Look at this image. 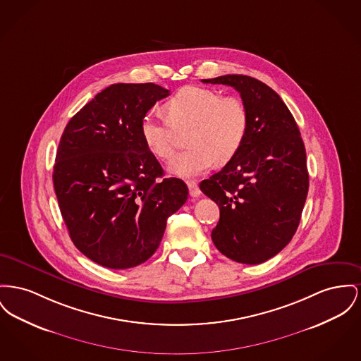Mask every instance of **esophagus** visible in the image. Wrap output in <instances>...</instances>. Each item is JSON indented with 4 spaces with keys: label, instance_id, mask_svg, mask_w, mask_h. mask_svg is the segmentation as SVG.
<instances>
[{
    "label": "esophagus",
    "instance_id": "1",
    "mask_svg": "<svg viewBox=\"0 0 361 361\" xmlns=\"http://www.w3.org/2000/svg\"><path fill=\"white\" fill-rule=\"evenodd\" d=\"M187 185H188V190H190V195H191L192 199H197L202 195V192L199 190L196 181H192V180L191 181H187Z\"/></svg>",
    "mask_w": 361,
    "mask_h": 361
}]
</instances>
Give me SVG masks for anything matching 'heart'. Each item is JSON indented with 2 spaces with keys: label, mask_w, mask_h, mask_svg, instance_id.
Segmentation results:
<instances>
[{
  "label": "heart",
  "mask_w": 361,
  "mask_h": 361,
  "mask_svg": "<svg viewBox=\"0 0 361 361\" xmlns=\"http://www.w3.org/2000/svg\"><path fill=\"white\" fill-rule=\"evenodd\" d=\"M168 117L149 110L140 123V133L147 149L161 159L176 151V130L191 128V149L170 162V173L195 177L214 164L224 165L243 147L250 126L245 104L237 97H222L218 91L188 85L178 90L165 104Z\"/></svg>",
  "instance_id": "1"
}]
</instances>
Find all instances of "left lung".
Wrapping results in <instances>:
<instances>
[{"mask_svg":"<svg viewBox=\"0 0 361 361\" xmlns=\"http://www.w3.org/2000/svg\"><path fill=\"white\" fill-rule=\"evenodd\" d=\"M202 82L233 87L250 114L243 147L200 183L219 207L212 243L234 262L259 264L296 233L310 185L305 147L292 113L269 85L245 75Z\"/></svg>","mask_w":361,"mask_h":361,"instance_id":"left-lung-1","label":"left lung"}]
</instances>
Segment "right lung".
Returning <instances> with one entry per match:
<instances>
[{"instance_id":"obj_1","label":"right lung","mask_w":361,"mask_h":361,"mask_svg":"<svg viewBox=\"0 0 361 361\" xmlns=\"http://www.w3.org/2000/svg\"><path fill=\"white\" fill-rule=\"evenodd\" d=\"M169 90L154 83L106 87L66 124L53 184L75 247L92 262L126 270L149 259L166 221L188 199L140 133L145 114Z\"/></svg>"}]
</instances>
